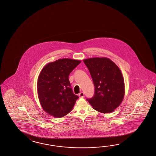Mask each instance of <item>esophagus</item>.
I'll list each match as a JSON object with an SVG mask.
<instances>
[{"label": "esophagus", "instance_id": "1", "mask_svg": "<svg viewBox=\"0 0 156 156\" xmlns=\"http://www.w3.org/2000/svg\"><path fill=\"white\" fill-rule=\"evenodd\" d=\"M79 98H83L84 97V94L83 92H81L79 94Z\"/></svg>", "mask_w": 156, "mask_h": 156}]
</instances>
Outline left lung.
Returning <instances> with one entry per match:
<instances>
[{
  "mask_svg": "<svg viewBox=\"0 0 156 156\" xmlns=\"http://www.w3.org/2000/svg\"><path fill=\"white\" fill-rule=\"evenodd\" d=\"M83 61L95 88L94 97L87 100L99 112L114 111L120 105L125 94L124 80L120 69L108 58H89Z\"/></svg>",
  "mask_w": 156,
  "mask_h": 156,
  "instance_id": "left-lung-1",
  "label": "left lung"
}]
</instances>
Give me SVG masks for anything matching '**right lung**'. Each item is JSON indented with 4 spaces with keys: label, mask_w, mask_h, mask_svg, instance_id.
Returning a JSON list of instances; mask_svg holds the SVG:
<instances>
[{
    "label": "right lung",
    "mask_w": 156,
    "mask_h": 156,
    "mask_svg": "<svg viewBox=\"0 0 156 156\" xmlns=\"http://www.w3.org/2000/svg\"><path fill=\"white\" fill-rule=\"evenodd\" d=\"M81 62L71 58L58 59L42 69L37 83L42 108L54 117H62L71 111L79 97L73 94L69 75Z\"/></svg>",
    "instance_id": "add662e5"
}]
</instances>
